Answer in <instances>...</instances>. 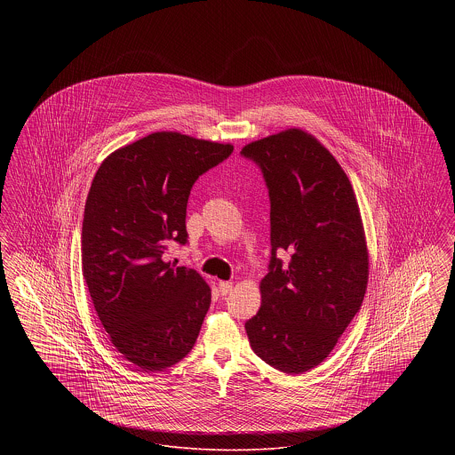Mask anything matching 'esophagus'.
I'll list each match as a JSON object with an SVG mask.
<instances>
[{"label":"esophagus","mask_w":455,"mask_h":455,"mask_svg":"<svg viewBox=\"0 0 455 455\" xmlns=\"http://www.w3.org/2000/svg\"><path fill=\"white\" fill-rule=\"evenodd\" d=\"M218 288H220L221 295H228L234 290V284L230 282H220L218 283Z\"/></svg>","instance_id":"34e87169"}]
</instances>
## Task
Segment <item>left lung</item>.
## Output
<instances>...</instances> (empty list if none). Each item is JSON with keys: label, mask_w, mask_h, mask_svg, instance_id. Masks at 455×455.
<instances>
[{"label": "left lung", "mask_w": 455, "mask_h": 455, "mask_svg": "<svg viewBox=\"0 0 455 455\" xmlns=\"http://www.w3.org/2000/svg\"><path fill=\"white\" fill-rule=\"evenodd\" d=\"M271 201V264L259 312L245 323L254 353L284 373L323 363L360 310L368 283L363 220L347 172L310 132L247 143ZM286 250L283 265L275 251Z\"/></svg>", "instance_id": "8db88e82"}]
</instances>
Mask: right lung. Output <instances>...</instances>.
<instances>
[{
	"mask_svg": "<svg viewBox=\"0 0 455 455\" xmlns=\"http://www.w3.org/2000/svg\"><path fill=\"white\" fill-rule=\"evenodd\" d=\"M232 152V143L158 131L110 153L92 180L84 278L110 343L140 370L175 365L195 347L212 288L164 254L172 242L188 240L196 179Z\"/></svg>",
	"mask_w": 455,
	"mask_h": 455,
	"instance_id": "right-lung-1",
	"label": "right lung"
}]
</instances>
